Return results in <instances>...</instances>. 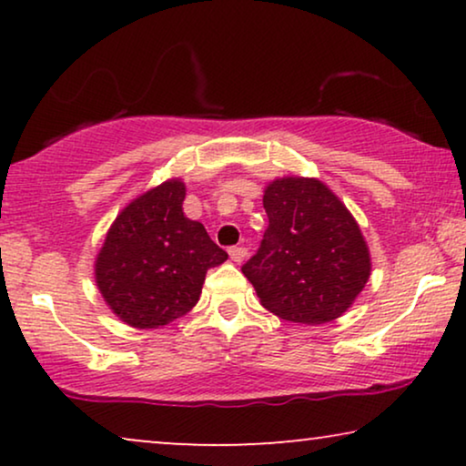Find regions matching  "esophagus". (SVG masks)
I'll list each match as a JSON object with an SVG mask.
<instances>
[{
	"label": "esophagus",
	"mask_w": 466,
	"mask_h": 466,
	"mask_svg": "<svg viewBox=\"0 0 466 466\" xmlns=\"http://www.w3.org/2000/svg\"><path fill=\"white\" fill-rule=\"evenodd\" d=\"M228 257H231V260H233V263H244V260H246V257H248V250H246V248H238V246H235V248H231V250H228Z\"/></svg>",
	"instance_id": "34e87169"
}]
</instances>
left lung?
Returning <instances> with one entry per match:
<instances>
[{"label":"left lung","mask_w":466,"mask_h":466,"mask_svg":"<svg viewBox=\"0 0 466 466\" xmlns=\"http://www.w3.org/2000/svg\"><path fill=\"white\" fill-rule=\"evenodd\" d=\"M269 218L258 252L241 267L265 309L324 324L352 308L371 276L359 222L318 177L284 176L265 187Z\"/></svg>","instance_id":"1"}]
</instances>
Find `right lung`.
Returning <instances> with one entry per match:
<instances>
[{"label":"right lung","instance_id":"1","mask_svg":"<svg viewBox=\"0 0 466 466\" xmlns=\"http://www.w3.org/2000/svg\"><path fill=\"white\" fill-rule=\"evenodd\" d=\"M187 184L171 177L120 209L95 258V284L133 329H161L199 301L209 267L228 254L182 212Z\"/></svg>","mask_w":466,"mask_h":466}]
</instances>
